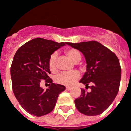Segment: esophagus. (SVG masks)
I'll list each match as a JSON object with an SVG mask.
<instances>
[{"label": "esophagus", "instance_id": "34e87169", "mask_svg": "<svg viewBox=\"0 0 131 131\" xmlns=\"http://www.w3.org/2000/svg\"><path fill=\"white\" fill-rule=\"evenodd\" d=\"M66 90L67 91H70V90H71V87H66Z\"/></svg>", "mask_w": 131, "mask_h": 131}]
</instances>
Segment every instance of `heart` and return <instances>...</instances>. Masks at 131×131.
<instances>
[{
  "instance_id": "1",
  "label": "heart",
  "mask_w": 131,
  "mask_h": 131,
  "mask_svg": "<svg viewBox=\"0 0 131 131\" xmlns=\"http://www.w3.org/2000/svg\"><path fill=\"white\" fill-rule=\"evenodd\" d=\"M65 54L74 63L79 62L81 60V54L77 49H67L65 50ZM57 52H53L49 58L48 67L50 71L52 73H55L57 70ZM79 77L80 74L78 71L63 72L57 76L55 78V81L61 85H71L79 80Z\"/></svg>"
}]
</instances>
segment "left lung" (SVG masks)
<instances>
[{"instance_id": "obj_1", "label": "left lung", "mask_w": 131, "mask_h": 131, "mask_svg": "<svg viewBox=\"0 0 131 131\" xmlns=\"http://www.w3.org/2000/svg\"><path fill=\"white\" fill-rule=\"evenodd\" d=\"M67 44L84 55L86 71L80 82L85 84L86 89H91V92L81 89V96L74 101L77 109L85 115H99L110 107L118 93L121 76L119 60L97 41Z\"/></svg>"}]
</instances>
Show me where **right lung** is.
<instances>
[{"instance_id": "obj_1", "label": "right lung", "mask_w": 131, "mask_h": 131, "mask_svg": "<svg viewBox=\"0 0 131 131\" xmlns=\"http://www.w3.org/2000/svg\"><path fill=\"white\" fill-rule=\"evenodd\" d=\"M67 43H57L41 38L21 46L13 58L10 74L15 97L31 115L41 116L51 112L65 86L52 83L49 77L48 60L53 52ZM41 80L50 83L46 90L40 87Z\"/></svg>"}]
</instances>
